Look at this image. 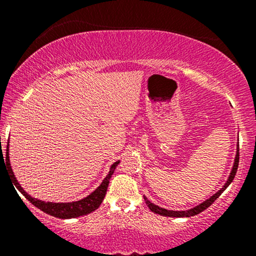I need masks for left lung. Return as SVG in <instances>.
Wrapping results in <instances>:
<instances>
[{"mask_svg":"<svg viewBox=\"0 0 256 256\" xmlns=\"http://www.w3.org/2000/svg\"><path fill=\"white\" fill-rule=\"evenodd\" d=\"M240 146L237 144V154H236V158H234V167H232V171L230 173V176H228V182H226L224 188H222V189L219 190L218 192L214 194L213 196H210V198L206 200L204 202H202L201 204L196 206V207L192 208V210H165V208H161L158 207V206L152 204L150 201H149L148 198H146V196H143L144 198V201H146V204L148 206L149 210H152V212L156 213V214H160V216H173V218H188V216H196V214L201 213L202 210H207L208 207H210V204H213L214 201H216V198H219L220 195H222V192L226 189V188L228 186V185L231 184V182L234 180V176H236V172H237V168H238V162H240V150H238Z\"/></svg>","mask_w":256,"mask_h":256,"instance_id":"left-lung-1","label":"left lung"}]
</instances>
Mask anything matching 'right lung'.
Segmentation results:
<instances>
[{
    "instance_id": "add662e5",
    "label": "right lung",
    "mask_w": 256,
    "mask_h": 256,
    "mask_svg": "<svg viewBox=\"0 0 256 256\" xmlns=\"http://www.w3.org/2000/svg\"><path fill=\"white\" fill-rule=\"evenodd\" d=\"M6 152H6V165H7V168L12 172L10 176L12 178H13L14 186H16V189L31 202L32 204L36 206L37 208H40V210H43L44 213L49 214V216H56V218H60V219L78 218V216H86V214H89L91 212H94V210H98L100 204H101L102 201H104L106 192H107V188H108V184H110L112 174H113L114 170L116 168V166H118L119 164V161H116V162H114L113 165L110 166V173H108L107 177L104 179V182H102L101 185H100L95 192H91L90 195L86 196L85 198L80 200V201H76V202L54 204V202H44V201H40V200L31 198V196L28 195V194L26 192L22 186H20V184L18 183L16 178L14 177L13 171H12V167L10 164V155H8V144H7V149H6ZM1 156H4V154H2Z\"/></svg>"
}]
</instances>
